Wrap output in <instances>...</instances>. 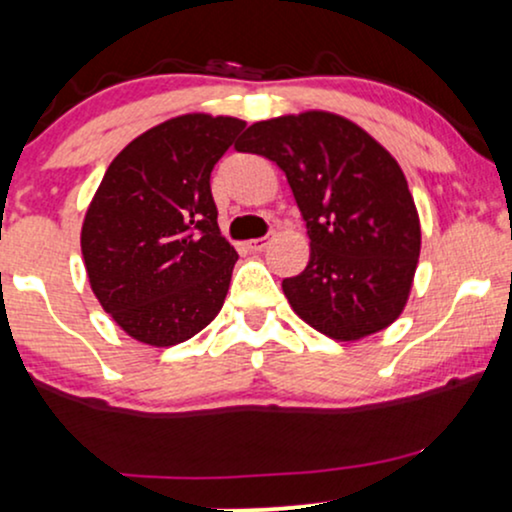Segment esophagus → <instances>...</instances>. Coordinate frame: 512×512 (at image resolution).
<instances>
[{
    "mask_svg": "<svg viewBox=\"0 0 512 512\" xmlns=\"http://www.w3.org/2000/svg\"><path fill=\"white\" fill-rule=\"evenodd\" d=\"M264 248H267V238H252V240H248V250L262 252Z\"/></svg>",
    "mask_w": 512,
    "mask_h": 512,
    "instance_id": "34e87169",
    "label": "esophagus"
}]
</instances>
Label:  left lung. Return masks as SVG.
Here are the masks:
<instances>
[{"mask_svg":"<svg viewBox=\"0 0 512 512\" xmlns=\"http://www.w3.org/2000/svg\"><path fill=\"white\" fill-rule=\"evenodd\" d=\"M236 149L284 170L308 228V267L281 281L296 315L339 342L392 325L421 250L395 158L354 122L320 110L255 122Z\"/></svg>","mask_w":512,"mask_h":512,"instance_id":"1","label":"left lung"}]
</instances>
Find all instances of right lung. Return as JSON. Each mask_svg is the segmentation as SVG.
I'll use <instances>...</instances> for the list:
<instances>
[{
    "mask_svg": "<svg viewBox=\"0 0 512 512\" xmlns=\"http://www.w3.org/2000/svg\"><path fill=\"white\" fill-rule=\"evenodd\" d=\"M243 129L238 117H173L105 170L81 255L103 310L137 342L180 344L219 315L238 252L221 236L209 180Z\"/></svg>",
    "mask_w": 512,
    "mask_h": 512,
    "instance_id": "add662e5",
    "label": "right lung"
}]
</instances>
